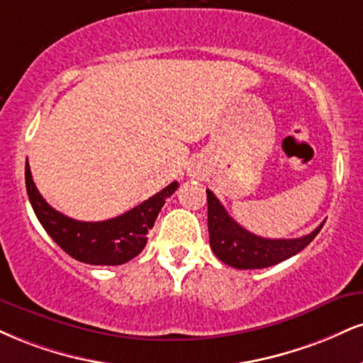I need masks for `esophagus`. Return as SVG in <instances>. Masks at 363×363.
<instances>
[{
  "mask_svg": "<svg viewBox=\"0 0 363 363\" xmlns=\"http://www.w3.org/2000/svg\"><path fill=\"white\" fill-rule=\"evenodd\" d=\"M189 176H193V177H201V169L198 167V165H191V169H189Z\"/></svg>",
  "mask_w": 363,
  "mask_h": 363,
  "instance_id": "obj_1",
  "label": "esophagus"
}]
</instances>
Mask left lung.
I'll list each match as a JSON object with an SVG mask.
<instances>
[{
  "label": "left lung",
  "mask_w": 363,
  "mask_h": 363,
  "mask_svg": "<svg viewBox=\"0 0 363 363\" xmlns=\"http://www.w3.org/2000/svg\"><path fill=\"white\" fill-rule=\"evenodd\" d=\"M208 194L209 245L223 264L235 269H265L291 259L313 242L325 221L301 238H262L240 226L211 191Z\"/></svg>",
  "instance_id": "1"
}]
</instances>
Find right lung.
I'll return each instance as SVG.
<instances>
[{
    "mask_svg": "<svg viewBox=\"0 0 363 363\" xmlns=\"http://www.w3.org/2000/svg\"><path fill=\"white\" fill-rule=\"evenodd\" d=\"M27 194L35 215L50 238L72 259L89 265H121L137 257L147 245V233L155 223L165 199L177 189L170 182L123 215L106 221H77L55 211L35 186L30 165H25Z\"/></svg>",
    "mask_w": 363,
    "mask_h": 363,
    "instance_id": "obj_1",
    "label": "right lung"
}]
</instances>
